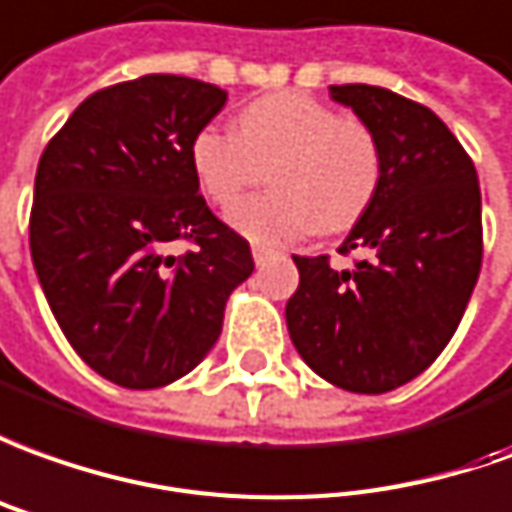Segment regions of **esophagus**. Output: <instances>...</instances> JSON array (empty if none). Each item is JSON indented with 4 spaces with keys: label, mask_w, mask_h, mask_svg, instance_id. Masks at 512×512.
<instances>
[{
    "label": "esophagus",
    "mask_w": 512,
    "mask_h": 512,
    "mask_svg": "<svg viewBox=\"0 0 512 512\" xmlns=\"http://www.w3.org/2000/svg\"><path fill=\"white\" fill-rule=\"evenodd\" d=\"M270 259H273V250L264 248V245H253V262H256V267H264Z\"/></svg>",
    "instance_id": "34e87169"
}]
</instances>
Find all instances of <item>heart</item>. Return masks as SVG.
Wrapping results in <instances>:
<instances>
[{"label": "heart", "mask_w": 512, "mask_h": 512, "mask_svg": "<svg viewBox=\"0 0 512 512\" xmlns=\"http://www.w3.org/2000/svg\"><path fill=\"white\" fill-rule=\"evenodd\" d=\"M197 183L217 206H228L267 167L270 195L239 200L228 222L262 245L295 242L312 231L340 234L368 211L382 183L376 133L354 116L303 91L253 100L234 130L206 125L189 147Z\"/></svg>", "instance_id": "obj_1"}]
</instances>
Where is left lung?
Listing matches in <instances>:
<instances>
[{
    "label": "left lung",
    "mask_w": 512,
    "mask_h": 512,
    "mask_svg": "<svg viewBox=\"0 0 512 512\" xmlns=\"http://www.w3.org/2000/svg\"><path fill=\"white\" fill-rule=\"evenodd\" d=\"M376 133L382 183L340 253L292 256L301 273L287 329L303 362L351 393H387L424 373L463 320L482 267V200L474 161L440 116L387 88L331 86Z\"/></svg>",
    "instance_id": "1"
}]
</instances>
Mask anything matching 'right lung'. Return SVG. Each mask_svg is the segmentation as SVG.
I'll return each mask as SVG.
<instances>
[{
    "label": "right lung",
    "instance_id": "1",
    "mask_svg": "<svg viewBox=\"0 0 512 512\" xmlns=\"http://www.w3.org/2000/svg\"><path fill=\"white\" fill-rule=\"evenodd\" d=\"M222 88L144 74L94 91L38 161L30 253L49 309L88 368L130 390L175 382L209 354L250 245L217 220L189 147ZM175 238L193 250L172 257Z\"/></svg>",
    "mask_w": 512,
    "mask_h": 512
}]
</instances>
